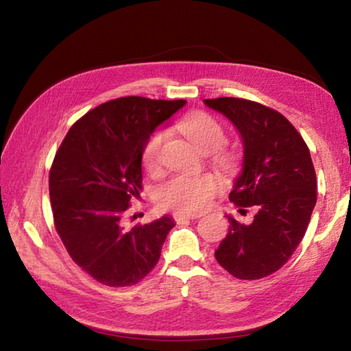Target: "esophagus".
I'll use <instances>...</instances> for the list:
<instances>
[{
	"label": "esophagus",
	"instance_id": "esophagus-1",
	"mask_svg": "<svg viewBox=\"0 0 351 351\" xmlns=\"http://www.w3.org/2000/svg\"><path fill=\"white\" fill-rule=\"evenodd\" d=\"M198 217H201L199 213H186V212H175L173 213V218L176 223H182V221H186V219H195Z\"/></svg>",
	"mask_w": 351,
	"mask_h": 351
}]
</instances>
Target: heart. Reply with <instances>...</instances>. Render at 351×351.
<instances>
[{
  "instance_id": "b5f03b06",
  "label": "heart",
  "mask_w": 351,
  "mask_h": 351,
  "mask_svg": "<svg viewBox=\"0 0 351 351\" xmlns=\"http://www.w3.org/2000/svg\"><path fill=\"white\" fill-rule=\"evenodd\" d=\"M178 128L187 136L192 144L199 150L212 152L223 145L226 139L224 130L215 117L207 112H190L178 122ZM165 133L158 130L147 139L142 152V162L147 169H153L158 164ZM224 164L230 162V158H223ZM221 189L219 178L212 173L201 175H176L162 184L158 192L159 204L180 212H199L210 203L212 198Z\"/></svg>"
}]
</instances>
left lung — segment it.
<instances>
[{
    "label": "left lung",
    "mask_w": 351,
    "mask_h": 351,
    "mask_svg": "<svg viewBox=\"0 0 351 351\" xmlns=\"http://www.w3.org/2000/svg\"><path fill=\"white\" fill-rule=\"evenodd\" d=\"M228 117L243 142V162L229 199L252 207L251 224L232 215L215 258L241 280H257L282 268L306 232L316 206V171L305 141L280 112L235 97L206 99ZM245 210V209H240Z\"/></svg>",
    "instance_id": "8db88e82"
}]
</instances>
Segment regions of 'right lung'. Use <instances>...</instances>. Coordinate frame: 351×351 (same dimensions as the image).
I'll use <instances>...</instances> for the list:
<instances>
[{
    "label": "right lung",
    "mask_w": 351,
    "mask_h": 351,
    "mask_svg": "<svg viewBox=\"0 0 351 351\" xmlns=\"http://www.w3.org/2000/svg\"><path fill=\"white\" fill-rule=\"evenodd\" d=\"M186 100L130 96L99 105L69 128L49 173L56 229L77 265L106 287H130L156 266L175 219L132 230L123 215L139 197L147 139Z\"/></svg>",
    "instance_id": "1"
}]
</instances>
